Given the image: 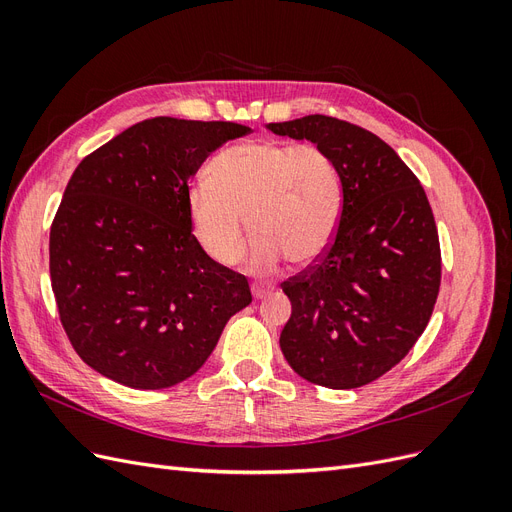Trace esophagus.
<instances>
[{
  "label": "esophagus",
  "mask_w": 512,
  "mask_h": 512,
  "mask_svg": "<svg viewBox=\"0 0 512 512\" xmlns=\"http://www.w3.org/2000/svg\"><path fill=\"white\" fill-rule=\"evenodd\" d=\"M252 292H254V299H265L273 292V286L267 284H252Z\"/></svg>",
  "instance_id": "34e87169"
}]
</instances>
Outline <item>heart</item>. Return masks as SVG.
Segmentation results:
<instances>
[{
  "label": "heart",
  "instance_id": "b5f03b06",
  "mask_svg": "<svg viewBox=\"0 0 512 512\" xmlns=\"http://www.w3.org/2000/svg\"><path fill=\"white\" fill-rule=\"evenodd\" d=\"M342 205V177L327 149L250 141L209 162L207 183L188 196V215L200 247L224 267L243 258L247 215L256 235L252 269L271 273L284 258L309 265L327 252Z\"/></svg>",
  "mask_w": 512,
  "mask_h": 512
}]
</instances>
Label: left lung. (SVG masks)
Masks as SVG:
<instances>
[{"mask_svg":"<svg viewBox=\"0 0 512 512\" xmlns=\"http://www.w3.org/2000/svg\"><path fill=\"white\" fill-rule=\"evenodd\" d=\"M269 130L327 149L344 192L329 250L282 282L292 303L282 352L309 382L359 389L404 359L431 318L442 277L431 205L421 181L374 132L327 115Z\"/></svg>","mask_w":512,"mask_h":512,"instance_id":"left-lung-1","label":"left lung"}]
</instances>
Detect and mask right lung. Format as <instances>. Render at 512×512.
<instances>
[{"label": "right lung", "instance_id": "1", "mask_svg": "<svg viewBox=\"0 0 512 512\" xmlns=\"http://www.w3.org/2000/svg\"><path fill=\"white\" fill-rule=\"evenodd\" d=\"M252 128L153 117L91 151L51 224L49 269L61 327L98 374L168 389L209 359L247 277L207 256L188 215L209 153Z\"/></svg>", "mask_w": 512, "mask_h": 512}]
</instances>
